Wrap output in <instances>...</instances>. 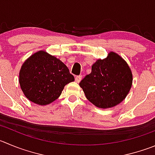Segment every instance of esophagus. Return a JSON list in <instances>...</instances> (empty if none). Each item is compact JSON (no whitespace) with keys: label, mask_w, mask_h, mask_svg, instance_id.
<instances>
[{"label":"esophagus","mask_w":155,"mask_h":155,"mask_svg":"<svg viewBox=\"0 0 155 155\" xmlns=\"http://www.w3.org/2000/svg\"><path fill=\"white\" fill-rule=\"evenodd\" d=\"M82 76H81V75H79V76H77L76 78H75V79H76V82H79L81 81V79H82Z\"/></svg>","instance_id":"34e87169"}]
</instances>
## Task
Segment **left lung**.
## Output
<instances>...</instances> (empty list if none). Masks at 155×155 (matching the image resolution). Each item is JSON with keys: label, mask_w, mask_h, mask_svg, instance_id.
<instances>
[{"label": "left lung", "mask_w": 155, "mask_h": 155, "mask_svg": "<svg viewBox=\"0 0 155 155\" xmlns=\"http://www.w3.org/2000/svg\"><path fill=\"white\" fill-rule=\"evenodd\" d=\"M132 73L128 63L110 52L92 66V72L79 82L86 97L96 107L108 108L121 102L131 89Z\"/></svg>", "instance_id": "1"}]
</instances>
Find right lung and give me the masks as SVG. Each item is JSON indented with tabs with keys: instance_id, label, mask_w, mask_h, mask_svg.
Returning <instances> with one entry per match:
<instances>
[{
	"instance_id": "1",
	"label": "right lung",
	"mask_w": 155,
	"mask_h": 155,
	"mask_svg": "<svg viewBox=\"0 0 155 155\" xmlns=\"http://www.w3.org/2000/svg\"><path fill=\"white\" fill-rule=\"evenodd\" d=\"M74 81L67 66L59 59L40 50L24 63L19 73V82L24 95L40 105L57 99L66 84Z\"/></svg>"
}]
</instances>
